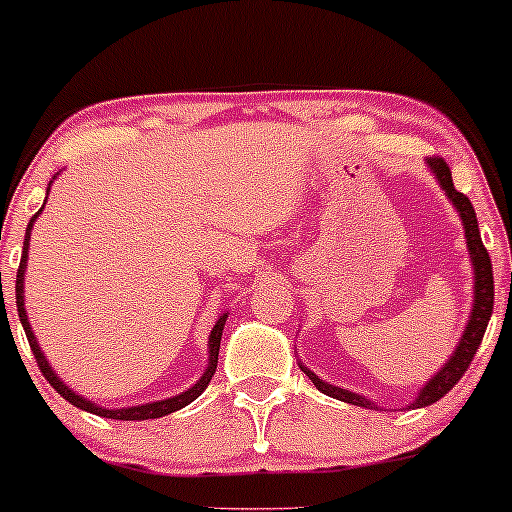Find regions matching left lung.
Returning a JSON list of instances; mask_svg holds the SVG:
<instances>
[{"mask_svg":"<svg viewBox=\"0 0 512 512\" xmlns=\"http://www.w3.org/2000/svg\"><path fill=\"white\" fill-rule=\"evenodd\" d=\"M426 166L433 175H436V182L440 185V190H443L445 197L450 199L452 207H455L457 216H460V221H462L464 238H467L469 260H472V272H474V301H472V310H469V320H467V325H464V332H462L460 342H457V346H455V351H452V356L443 363V368H440L438 373H433L431 378L426 380L424 387L419 390V395L409 402V409H421V407H428V404L438 402L440 397L448 395L452 387L460 383L464 370L469 368L474 354H477L481 339H484L486 325H489L491 313H493L491 260H489V252H486V248H484V243H481L479 221H477V214H474L472 202H469L462 192L455 190V185H452V173L443 158H426ZM298 366H301L303 373L313 380V385L317 387V390L325 392L327 397H334V399H339V402H346V404H354V407L380 409L373 399L358 395V392L346 390V387L325 383L320 375H315L313 370H310L308 366H303L301 361H298Z\"/></svg>","mask_w":512,"mask_h":512,"instance_id":"8db88e82","label":"left lung"}]
</instances>
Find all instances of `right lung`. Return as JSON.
Segmentation results:
<instances>
[{
	"label": "right lung",
	"mask_w": 512,
	"mask_h": 512,
	"mask_svg": "<svg viewBox=\"0 0 512 512\" xmlns=\"http://www.w3.org/2000/svg\"><path fill=\"white\" fill-rule=\"evenodd\" d=\"M60 175V173H57ZM55 175V178H57ZM52 178V180H55ZM50 180V185H52ZM50 192V187H48ZM48 202V199H45ZM45 202L43 207L33 214L31 223H28L26 228V238H23V252H21V264H19V272H16V308H19V320L23 325V330H26V337H28V344H31V351L35 356V361H38L40 366V373L45 375V380H50V385L55 387L60 395L67 399L69 404H74L76 409H84L88 414H96V416H103V419H115V421H146V419H161V416L166 414H173V411H178L182 407H187L190 402H195V399L202 395L204 390H207V385L211 383V375L216 373V363H219V346H221V334H223V325H226L228 320V310H223L219 315V320H216V325L211 327V334H209V358H207V368H204L202 378L197 380L195 385L187 387L185 392H180V395L175 397H168V399H158V402H149V404H134V407H103V404H96L91 402V399H86L84 395H79V392H74L72 387H69L60 375L55 373V368L48 363V356L43 354V349H40L38 339H35V332L31 327V322H28V313H26V303H23V284H26V269H28V248H31V231H33V223L38 219L40 214H43L45 209Z\"/></svg>",
	"instance_id": "obj_1"
}]
</instances>
